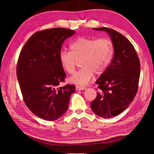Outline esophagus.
Returning <instances> with one entry per match:
<instances>
[{
    "label": "esophagus",
    "instance_id": "obj_1",
    "mask_svg": "<svg viewBox=\"0 0 154 154\" xmlns=\"http://www.w3.org/2000/svg\"><path fill=\"white\" fill-rule=\"evenodd\" d=\"M85 87H82L80 85H76V91H81V90H85Z\"/></svg>",
    "mask_w": 154,
    "mask_h": 154
}]
</instances>
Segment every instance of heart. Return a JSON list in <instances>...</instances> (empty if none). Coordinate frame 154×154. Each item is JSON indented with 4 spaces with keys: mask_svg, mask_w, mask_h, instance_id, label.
<instances>
[{
    "mask_svg": "<svg viewBox=\"0 0 154 154\" xmlns=\"http://www.w3.org/2000/svg\"><path fill=\"white\" fill-rule=\"evenodd\" d=\"M70 52L61 51L60 62L68 73H73L77 62L82 68L69 78L74 84L85 85L94 76V73L104 72L110 63L114 55L112 42L108 38L95 39L80 37L69 44Z\"/></svg>",
    "mask_w": 154,
    "mask_h": 154,
    "instance_id": "obj_1",
    "label": "heart"
}]
</instances>
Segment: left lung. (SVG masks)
Segmentation results:
<instances>
[{"label":"left lung","mask_w":154,"mask_h":154,"mask_svg":"<svg viewBox=\"0 0 154 154\" xmlns=\"http://www.w3.org/2000/svg\"><path fill=\"white\" fill-rule=\"evenodd\" d=\"M114 53L111 63L96 80L99 92L91 103L94 112L103 118H113L128 107L136 96L140 76V62L133 45L122 34L107 27Z\"/></svg>","instance_id":"8db88e82"}]
</instances>
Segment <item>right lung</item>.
Here are the masks:
<instances>
[{
    "instance_id": "1",
    "label": "right lung",
    "mask_w": 154,
    "mask_h": 154,
    "mask_svg": "<svg viewBox=\"0 0 154 154\" xmlns=\"http://www.w3.org/2000/svg\"><path fill=\"white\" fill-rule=\"evenodd\" d=\"M74 33L59 27L36 32L20 51L17 76L22 94L28 109L41 119H59L76 91L73 85L57 87L66 76L59 58L62 45Z\"/></svg>"
}]
</instances>
